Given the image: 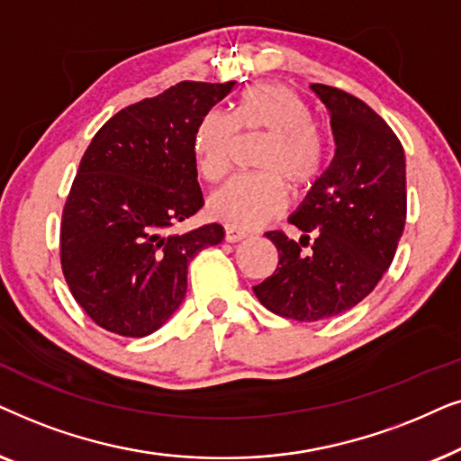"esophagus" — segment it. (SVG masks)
Returning a JSON list of instances; mask_svg holds the SVG:
<instances>
[{"label": "esophagus", "instance_id": "34e87169", "mask_svg": "<svg viewBox=\"0 0 461 461\" xmlns=\"http://www.w3.org/2000/svg\"><path fill=\"white\" fill-rule=\"evenodd\" d=\"M247 236H249L247 231H240V230H236V227H230V225L225 227V242H240Z\"/></svg>", "mask_w": 461, "mask_h": 461}]
</instances>
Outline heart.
Wrapping results in <instances>:
<instances>
[{"mask_svg": "<svg viewBox=\"0 0 461 461\" xmlns=\"http://www.w3.org/2000/svg\"><path fill=\"white\" fill-rule=\"evenodd\" d=\"M242 134H266L257 156L259 175L238 176L208 200V212L236 230H253L285 212L286 185L308 192L329 167V140L312 120V109L282 84H257L244 90L234 112H208L194 134L200 175L217 183L230 173Z\"/></svg>", "mask_w": 461, "mask_h": 461, "instance_id": "b5f03b06", "label": "heart"}]
</instances>
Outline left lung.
Segmentation results:
<instances>
[{
    "label": "left lung",
    "mask_w": 461,
    "mask_h": 461,
    "mask_svg": "<svg viewBox=\"0 0 461 461\" xmlns=\"http://www.w3.org/2000/svg\"><path fill=\"white\" fill-rule=\"evenodd\" d=\"M312 90L329 109L335 156L288 217L302 230L299 242L266 234L278 249V267L253 286L269 312L299 322L363 302L394 259L407 219L404 149L392 128L348 92L324 84Z\"/></svg>",
    "instance_id": "8db88e82"
}]
</instances>
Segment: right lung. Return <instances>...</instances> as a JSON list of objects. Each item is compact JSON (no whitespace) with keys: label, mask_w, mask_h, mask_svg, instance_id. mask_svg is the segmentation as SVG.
Instances as JSON below:
<instances>
[{"label":"right lung","mask_w":461,"mask_h":461,"mask_svg":"<svg viewBox=\"0 0 461 461\" xmlns=\"http://www.w3.org/2000/svg\"><path fill=\"white\" fill-rule=\"evenodd\" d=\"M236 82H181L122 109L86 149L60 223V266L98 327L145 337L175 314L187 263L223 240L219 223L168 234L204 206L194 134Z\"/></svg>","instance_id":"right-lung-1"}]
</instances>
